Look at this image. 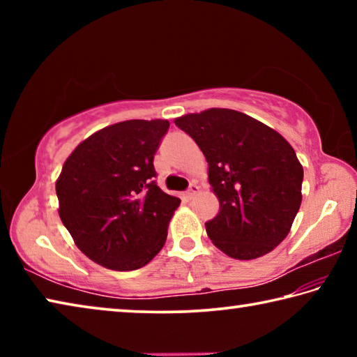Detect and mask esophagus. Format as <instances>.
I'll use <instances>...</instances> for the list:
<instances>
[{
  "label": "esophagus",
  "instance_id": "esophagus-1",
  "mask_svg": "<svg viewBox=\"0 0 357 357\" xmlns=\"http://www.w3.org/2000/svg\"><path fill=\"white\" fill-rule=\"evenodd\" d=\"M198 190H200V187H198L195 183H190V185H189V189H187V197L189 198H193L198 193Z\"/></svg>",
  "mask_w": 357,
  "mask_h": 357
}]
</instances>
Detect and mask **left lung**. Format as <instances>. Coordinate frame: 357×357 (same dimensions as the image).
<instances>
[{"instance_id": "8db88e82", "label": "left lung", "mask_w": 357, "mask_h": 357, "mask_svg": "<svg viewBox=\"0 0 357 357\" xmlns=\"http://www.w3.org/2000/svg\"><path fill=\"white\" fill-rule=\"evenodd\" d=\"M174 124L208 160L220 209L206 222V233L217 249L236 259H255L279 245L302 202L304 170L291 144L266 124L228 108L184 114Z\"/></svg>"}]
</instances>
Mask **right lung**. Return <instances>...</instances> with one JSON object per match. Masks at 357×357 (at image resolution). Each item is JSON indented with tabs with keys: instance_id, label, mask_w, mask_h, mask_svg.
I'll return each instance as SVG.
<instances>
[{
	"instance_id": "obj_1",
	"label": "right lung",
	"mask_w": 357,
	"mask_h": 357,
	"mask_svg": "<svg viewBox=\"0 0 357 357\" xmlns=\"http://www.w3.org/2000/svg\"><path fill=\"white\" fill-rule=\"evenodd\" d=\"M165 119H130L72 151L56 181L59 217L84 255L113 271L148 264L167 241L178 197L155 184Z\"/></svg>"
}]
</instances>
